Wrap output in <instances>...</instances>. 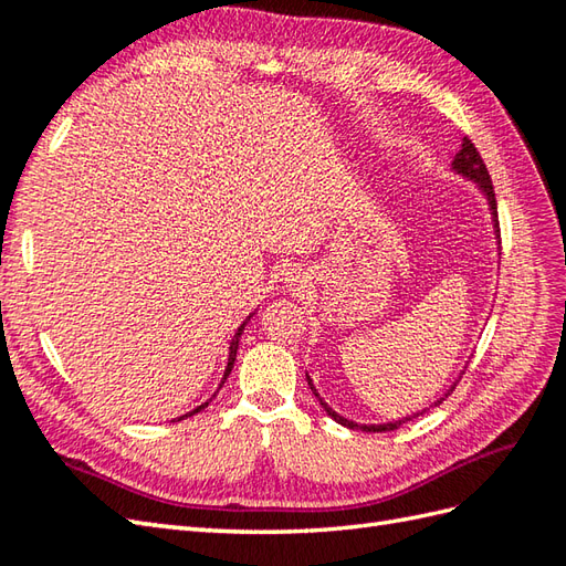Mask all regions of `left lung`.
<instances>
[{"mask_svg": "<svg viewBox=\"0 0 566 566\" xmlns=\"http://www.w3.org/2000/svg\"><path fill=\"white\" fill-rule=\"evenodd\" d=\"M453 170H458V174L461 176H465V178H470V180H475L478 186H480V190L484 192V197H488V202H490V209H492V219H494V229H499V221H496V197H494V186H492V178H490V174H488V166H484V161H482V156H480V151L475 149V144H472L468 137H463V144H461V151L455 154V159H453ZM308 378V376H306ZM308 386H311V390H313V396L321 400V396L318 392H315V388H313V384H311V378H308ZM453 388H455V384L451 386V390L446 392L443 398H439L437 402L433 405H441L446 398L451 396L453 392ZM321 405H323V410L331 415L337 424H343V427H349V429H354V427H361L364 431H392V429H398L400 424H405V422H410L412 417H405V419H398V422H388V424H354V422H349V419H345V417H339L331 405L327 402H323L321 400ZM422 415V412H419Z\"/></svg>", "mask_w": 566, "mask_h": 566, "instance_id": "1", "label": "left lung"}]
</instances>
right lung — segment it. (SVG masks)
I'll return each mask as SVG.
<instances>
[{
  "label": "right lung",
  "mask_w": 566,
  "mask_h": 566,
  "mask_svg": "<svg viewBox=\"0 0 566 566\" xmlns=\"http://www.w3.org/2000/svg\"><path fill=\"white\" fill-rule=\"evenodd\" d=\"M248 318H251V315H248ZM243 327H245V323L239 327V333H235L233 335V339H231V347H229V364H227V371H223V378H221V384H223V380H227L229 378V374H231V369H233V361H235V352H239V337H241V333H243ZM221 388V386H219ZM209 402H205V405H200V407H197V410H192L190 415H195V412H200V410H205V407H207ZM190 415H182V417H190ZM180 417V419H182Z\"/></svg>",
  "instance_id": "1"
}]
</instances>
